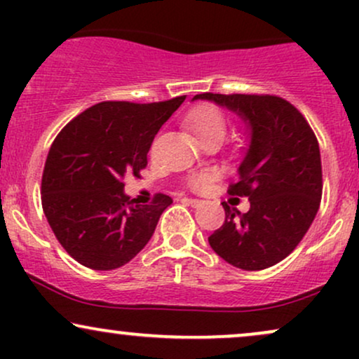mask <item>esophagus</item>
I'll use <instances>...</instances> for the list:
<instances>
[{
	"label": "esophagus",
	"instance_id": "1",
	"mask_svg": "<svg viewBox=\"0 0 359 359\" xmlns=\"http://www.w3.org/2000/svg\"><path fill=\"white\" fill-rule=\"evenodd\" d=\"M184 203H187V204H191V205H199L201 201L199 199H191V197H189V199H184Z\"/></svg>",
	"mask_w": 359,
	"mask_h": 359
}]
</instances>
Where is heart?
<instances>
[{
	"label": "heart",
	"mask_w": 359,
	"mask_h": 359,
	"mask_svg": "<svg viewBox=\"0 0 359 359\" xmlns=\"http://www.w3.org/2000/svg\"><path fill=\"white\" fill-rule=\"evenodd\" d=\"M185 125H187L189 130L196 135V138L199 142H219V140L224 137L226 126H228V121H226L224 113L214 104H201L197 108H194L191 113L187 114V119H185ZM212 170H201L194 172V174L189 177V185L194 189H204L211 180L214 179Z\"/></svg>",
	"instance_id": "1"
}]
</instances>
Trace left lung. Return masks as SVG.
<instances>
[{"instance_id": "8db88e82", "label": "left lung", "mask_w": 359, "mask_h": 359, "mask_svg": "<svg viewBox=\"0 0 359 359\" xmlns=\"http://www.w3.org/2000/svg\"><path fill=\"white\" fill-rule=\"evenodd\" d=\"M212 101L236 113L250 131V145L231 196L248 197L250 211L222 203L226 219L209 245L229 265L263 270L288 257L311 228L320 197L319 143L306 118L290 102L270 94H212Z\"/></svg>"}]
</instances>
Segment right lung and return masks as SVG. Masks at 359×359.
Listing matches in <instances>:
<instances>
[{
  "instance_id": "1",
  "label": "right lung",
  "mask_w": 359,
  "mask_h": 359,
  "mask_svg": "<svg viewBox=\"0 0 359 359\" xmlns=\"http://www.w3.org/2000/svg\"><path fill=\"white\" fill-rule=\"evenodd\" d=\"M184 100L100 102L53 140L42 175V208L57 240L81 265L119 269L150 241L172 199L156 194L154 203L140 205L125 194L123 179L147 167L155 135Z\"/></svg>"
}]
</instances>
